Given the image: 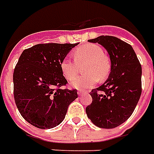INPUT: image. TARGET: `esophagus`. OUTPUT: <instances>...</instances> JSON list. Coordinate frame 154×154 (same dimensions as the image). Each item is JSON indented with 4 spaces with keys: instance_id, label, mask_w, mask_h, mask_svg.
<instances>
[{
    "instance_id": "1",
    "label": "esophagus",
    "mask_w": 154,
    "mask_h": 154,
    "mask_svg": "<svg viewBox=\"0 0 154 154\" xmlns=\"http://www.w3.org/2000/svg\"><path fill=\"white\" fill-rule=\"evenodd\" d=\"M77 92H78V94H79V95H81V94L84 92V91H83V90L79 89V90H78V91H77Z\"/></svg>"
}]
</instances>
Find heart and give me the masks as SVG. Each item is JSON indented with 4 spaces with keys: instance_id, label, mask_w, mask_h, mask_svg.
<instances>
[{
    "instance_id": "heart-1",
    "label": "heart",
    "mask_w": 154,
    "mask_h": 154,
    "mask_svg": "<svg viewBox=\"0 0 154 154\" xmlns=\"http://www.w3.org/2000/svg\"><path fill=\"white\" fill-rule=\"evenodd\" d=\"M73 55L75 61L64 58L61 62L60 68L67 79H72L79 72L78 65L85 64L83 76L76 77L71 81V85L77 89L92 86L99 79H107L111 71V62L103 49L95 44H86L77 47Z\"/></svg>"
}]
</instances>
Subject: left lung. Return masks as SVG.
<instances>
[{"instance_id":"8db88e82","label":"left lung","mask_w":154,"mask_h":154,"mask_svg":"<svg viewBox=\"0 0 154 154\" xmlns=\"http://www.w3.org/2000/svg\"><path fill=\"white\" fill-rule=\"evenodd\" d=\"M108 51L111 72L105 83L90 95L92 103L85 108L95 125L112 129L127 120L142 94V66L132 46L117 37L101 35L89 40Z\"/></svg>"}]
</instances>
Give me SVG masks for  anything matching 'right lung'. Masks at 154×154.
I'll list each match as a JSON object with an SVG mask.
<instances>
[{
	"mask_svg": "<svg viewBox=\"0 0 154 154\" xmlns=\"http://www.w3.org/2000/svg\"><path fill=\"white\" fill-rule=\"evenodd\" d=\"M75 44L44 43L22 52L13 72L14 100L22 117L40 129L58 125L78 97L76 89H63L68 81L61 62Z\"/></svg>",
	"mask_w": 154,
	"mask_h": 154,
	"instance_id": "obj_1",
	"label": "right lung"
}]
</instances>
